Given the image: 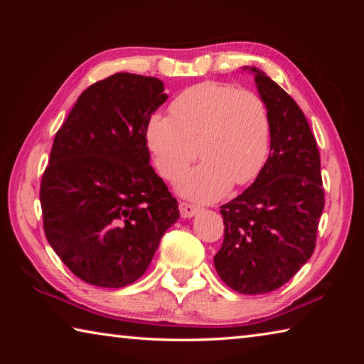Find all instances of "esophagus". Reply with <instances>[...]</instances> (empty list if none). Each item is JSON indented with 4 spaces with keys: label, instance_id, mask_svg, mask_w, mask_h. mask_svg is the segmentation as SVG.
Instances as JSON below:
<instances>
[{
    "label": "esophagus",
    "instance_id": "1",
    "mask_svg": "<svg viewBox=\"0 0 364 364\" xmlns=\"http://www.w3.org/2000/svg\"><path fill=\"white\" fill-rule=\"evenodd\" d=\"M199 210H200V208L194 205V204H189V202H180V213H181L183 218L194 217V215Z\"/></svg>",
    "mask_w": 364,
    "mask_h": 364
}]
</instances>
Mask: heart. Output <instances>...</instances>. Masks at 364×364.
<instances>
[{"mask_svg":"<svg viewBox=\"0 0 364 364\" xmlns=\"http://www.w3.org/2000/svg\"><path fill=\"white\" fill-rule=\"evenodd\" d=\"M170 112L171 117H151L146 141L167 180H176L197 154L204 159L178 181L181 194L212 202L232 183L244 186L260 173L271 139L269 112L260 96L234 85L205 82L178 95Z\"/></svg>","mask_w":364,"mask_h":364,"instance_id":"heart-1","label":"heart"}]
</instances>
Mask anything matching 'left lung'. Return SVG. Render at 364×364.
<instances>
[{
  "label": "left lung",
  "instance_id": "8db88e82",
  "mask_svg": "<svg viewBox=\"0 0 364 364\" xmlns=\"http://www.w3.org/2000/svg\"><path fill=\"white\" fill-rule=\"evenodd\" d=\"M257 90L271 119L269 156L255 181L220 207L225 237L213 257L217 273L239 294H267L311 257L324 208L315 134L281 86L257 67Z\"/></svg>",
  "mask_w": 364,
  "mask_h": 364
}]
</instances>
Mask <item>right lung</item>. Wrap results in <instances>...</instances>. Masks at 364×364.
Here are the masks:
<instances>
[{
    "instance_id": "right-lung-1",
    "label": "right lung",
    "mask_w": 364,
    "mask_h": 364,
    "mask_svg": "<svg viewBox=\"0 0 364 364\" xmlns=\"http://www.w3.org/2000/svg\"><path fill=\"white\" fill-rule=\"evenodd\" d=\"M165 101L162 80L114 73L80 95L54 138L40 186L43 228L88 284H133L180 218L146 141L147 122Z\"/></svg>"
}]
</instances>
